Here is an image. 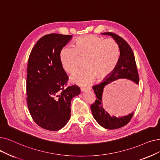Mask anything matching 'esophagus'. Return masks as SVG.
I'll use <instances>...</instances> for the list:
<instances>
[{"label":"esophagus","instance_id":"esophagus-1","mask_svg":"<svg viewBox=\"0 0 160 160\" xmlns=\"http://www.w3.org/2000/svg\"><path fill=\"white\" fill-rule=\"evenodd\" d=\"M91 87H87V88H85V87H81V91L82 92L85 91L86 90H91Z\"/></svg>","mask_w":160,"mask_h":160}]
</instances>
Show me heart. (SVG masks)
Masks as SVG:
<instances>
[{
    "instance_id": "1",
    "label": "heart",
    "mask_w": 160,
    "mask_h": 160,
    "mask_svg": "<svg viewBox=\"0 0 160 160\" xmlns=\"http://www.w3.org/2000/svg\"><path fill=\"white\" fill-rule=\"evenodd\" d=\"M119 57V47L116 41L104 40L92 35L79 37L75 47L66 46L60 54L62 67L68 73H72L78 68L79 58H85V68L77 70L70 77V81L79 85L90 84L96 78H106L116 67Z\"/></svg>"
}]
</instances>
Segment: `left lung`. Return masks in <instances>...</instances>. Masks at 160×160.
Returning a JSON list of instances; mask_svg holds the SVG:
<instances>
[{"instance_id": "8db88e82", "label": "left lung", "mask_w": 160, "mask_h": 160, "mask_svg": "<svg viewBox=\"0 0 160 160\" xmlns=\"http://www.w3.org/2000/svg\"><path fill=\"white\" fill-rule=\"evenodd\" d=\"M102 34L110 35L113 38L119 47L120 55L117 66L112 73L108 75L101 83L92 87L94 92L97 96V99L91 104V109L94 118L100 125L107 129H116L128 123L132 118L134 113H131L128 116L123 117H111L102 106V97L104 88L106 85L110 83L112 81L122 78L131 80L138 85L139 82V77L135 55L129 44L123 38L111 32L102 33ZM132 90L127 92L122 98L118 100L117 103L121 108H135L136 106L137 102V87L135 85L132 84Z\"/></svg>"}]
</instances>
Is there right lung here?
Listing matches in <instances>:
<instances>
[{
    "instance_id": "right-lung-1",
    "label": "right lung",
    "mask_w": 160,
    "mask_h": 160,
    "mask_svg": "<svg viewBox=\"0 0 160 160\" xmlns=\"http://www.w3.org/2000/svg\"><path fill=\"white\" fill-rule=\"evenodd\" d=\"M72 35L51 33L42 37L29 54L26 81L27 103L31 116L42 128L56 131L71 116V100L80 94L77 85L66 88L68 77L60 54Z\"/></svg>"
}]
</instances>
